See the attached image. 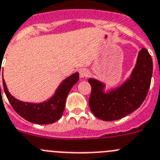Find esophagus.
Here are the masks:
<instances>
[{
    "label": "esophagus",
    "mask_w": 160,
    "mask_h": 160,
    "mask_svg": "<svg viewBox=\"0 0 160 160\" xmlns=\"http://www.w3.org/2000/svg\"><path fill=\"white\" fill-rule=\"evenodd\" d=\"M88 74H89L88 70H85V69H82V70H80V71H79V74H80V77H81L82 78H85L87 77Z\"/></svg>",
    "instance_id": "34e87169"
}]
</instances>
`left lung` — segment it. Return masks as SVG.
Instances as JSON below:
<instances>
[{"instance_id": "8db88e82", "label": "left lung", "mask_w": 160, "mask_h": 160, "mask_svg": "<svg viewBox=\"0 0 160 160\" xmlns=\"http://www.w3.org/2000/svg\"><path fill=\"white\" fill-rule=\"evenodd\" d=\"M152 70V57L148 50L143 48L139 52L131 78L117 90L104 93L102 83L89 79L91 86L89 106L93 115L105 121H116L138 109L148 95Z\"/></svg>"}]
</instances>
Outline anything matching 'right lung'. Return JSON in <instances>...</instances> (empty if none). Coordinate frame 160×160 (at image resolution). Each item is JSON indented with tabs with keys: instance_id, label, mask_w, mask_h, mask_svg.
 Here are the masks:
<instances>
[{
	"instance_id": "obj_1",
	"label": "right lung",
	"mask_w": 160,
	"mask_h": 160,
	"mask_svg": "<svg viewBox=\"0 0 160 160\" xmlns=\"http://www.w3.org/2000/svg\"><path fill=\"white\" fill-rule=\"evenodd\" d=\"M1 73V71H0ZM1 75V74H0ZM78 73L66 78L58 86L56 93L48 102L40 104L22 102L12 96L8 91L5 82L3 79V86L8 102L13 109L28 121L39 124H49L58 121L63 113L66 99L69 92L78 81ZM1 90V85H0Z\"/></svg>"
}]
</instances>
